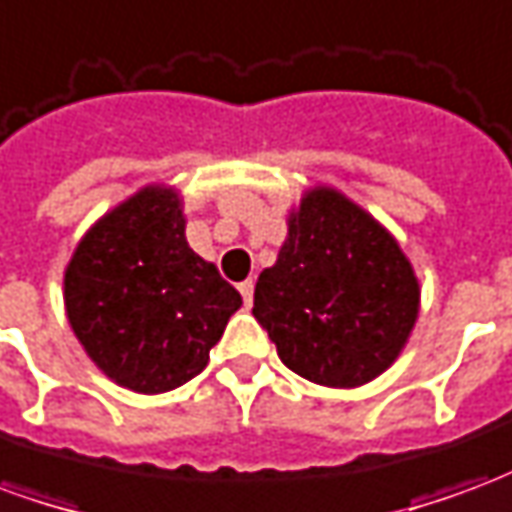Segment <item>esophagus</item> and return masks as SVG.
Listing matches in <instances>:
<instances>
[{
    "mask_svg": "<svg viewBox=\"0 0 512 512\" xmlns=\"http://www.w3.org/2000/svg\"><path fill=\"white\" fill-rule=\"evenodd\" d=\"M238 290H241V296H244V304H252L255 282H252V279H246V282H241V285H238Z\"/></svg>",
    "mask_w": 512,
    "mask_h": 512,
    "instance_id": "34e87169",
    "label": "esophagus"
}]
</instances>
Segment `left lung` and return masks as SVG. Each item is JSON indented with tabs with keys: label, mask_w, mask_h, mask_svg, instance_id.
Segmentation results:
<instances>
[{
	"label": "left lung",
	"mask_w": 512,
	"mask_h": 512,
	"mask_svg": "<svg viewBox=\"0 0 512 512\" xmlns=\"http://www.w3.org/2000/svg\"><path fill=\"white\" fill-rule=\"evenodd\" d=\"M417 312L419 282L395 238L326 186L290 213L288 241L257 277L252 307L285 367L340 389L381 376Z\"/></svg>",
	"instance_id": "8db88e82"
}]
</instances>
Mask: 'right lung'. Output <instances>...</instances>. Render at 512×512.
<instances>
[{"mask_svg":"<svg viewBox=\"0 0 512 512\" xmlns=\"http://www.w3.org/2000/svg\"><path fill=\"white\" fill-rule=\"evenodd\" d=\"M241 293L186 241L180 197L147 186L84 235L65 268V310L115 384L158 395L200 376Z\"/></svg>","mask_w":512,"mask_h":512,"instance_id":"1","label":"right lung"}]
</instances>
